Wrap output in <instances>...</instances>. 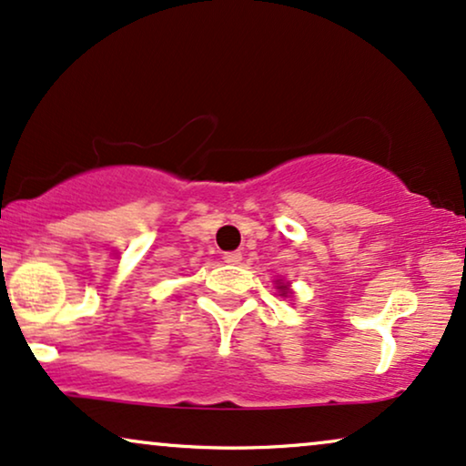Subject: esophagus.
I'll use <instances>...</instances> for the list:
<instances>
[{
  "mask_svg": "<svg viewBox=\"0 0 466 466\" xmlns=\"http://www.w3.org/2000/svg\"><path fill=\"white\" fill-rule=\"evenodd\" d=\"M222 258H225V263L228 265H238L241 261V252H227Z\"/></svg>",
  "mask_w": 466,
  "mask_h": 466,
  "instance_id": "esophagus-1",
  "label": "esophagus"
}]
</instances>
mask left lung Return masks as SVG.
<instances>
[{
  "mask_svg": "<svg viewBox=\"0 0 466 466\" xmlns=\"http://www.w3.org/2000/svg\"><path fill=\"white\" fill-rule=\"evenodd\" d=\"M278 289H280L282 298H287V295H291V289H289V282H287V285H285V282H280V285H278Z\"/></svg>",
  "mask_w": 466,
  "mask_h": 466,
  "instance_id": "8db88e82",
  "label": "left lung"
}]
</instances>
